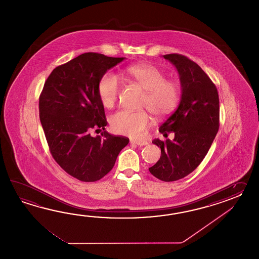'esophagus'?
<instances>
[{"label":"esophagus","instance_id":"esophagus-1","mask_svg":"<svg viewBox=\"0 0 259 259\" xmlns=\"http://www.w3.org/2000/svg\"><path fill=\"white\" fill-rule=\"evenodd\" d=\"M131 143H134V144H137L139 146H144L147 144L146 141H131Z\"/></svg>","mask_w":259,"mask_h":259}]
</instances>
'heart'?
I'll list each match as a JSON object with an SVG mask.
<instances>
[{"instance_id": "heart-1", "label": "heart", "mask_w": 259, "mask_h": 259, "mask_svg": "<svg viewBox=\"0 0 259 259\" xmlns=\"http://www.w3.org/2000/svg\"><path fill=\"white\" fill-rule=\"evenodd\" d=\"M124 74L146 92L143 106L154 116L165 117L175 110L180 101V86L175 80L165 79V73L157 66L149 63L137 64L127 66ZM120 90L119 77L113 73H105L97 86L101 103L106 108H112L116 105ZM151 123V116L146 111H119L110 117L114 132L132 138L142 137Z\"/></svg>"}]
</instances>
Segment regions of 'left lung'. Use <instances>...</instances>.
I'll list each match as a JSON object with an SVG mask.
<instances>
[{"label": "left lung", "mask_w": 259, "mask_h": 259, "mask_svg": "<svg viewBox=\"0 0 259 259\" xmlns=\"http://www.w3.org/2000/svg\"><path fill=\"white\" fill-rule=\"evenodd\" d=\"M164 58L176 66L182 97L176 111L159 127L162 134L173 132L175 138L153 141L161 148V156L149 171L168 182L192 173L207 154L220 127V99L215 84L195 62L179 54Z\"/></svg>", "instance_id": "1"}]
</instances>
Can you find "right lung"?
I'll use <instances>...</instances> for the list:
<instances>
[{
	"mask_svg": "<svg viewBox=\"0 0 259 259\" xmlns=\"http://www.w3.org/2000/svg\"><path fill=\"white\" fill-rule=\"evenodd\" d=\"M86 53L55 67L39 95V120L50 152L78 181H99L113 168L130 140L105 132V108L97 86L105 72L124 60ZM93 129L104 130L96 138Z\"/></svg>",
	"mask_w": 259,
	"mask_h": 259,
	"instance_id": "1",
	"label": "right lung"
}]
</instances>
